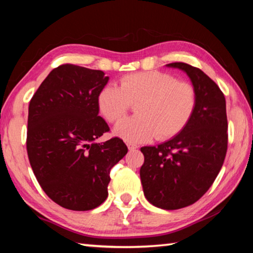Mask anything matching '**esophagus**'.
<instances>
[{
  "label": "esophagus",
  "instance_id": "1",
  "mask_svg": "<svg viewBox=\"0 0 253 253\" xmlns=\"http://www.w3.org/2000/svg\"><path fill=\"white\" fill-rule=\"evenodd\" d=\"M127 147H128V149H129V151H135V149L138 146H137V145L134 144V143H127Z\"/></svg>",
  "mask_w": 253,
  "mask_h": 253
}]
</instances>
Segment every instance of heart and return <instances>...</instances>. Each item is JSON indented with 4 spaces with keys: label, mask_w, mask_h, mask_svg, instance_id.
<instances>
[{
    "label": "heart",
    "mask_w": 253,
    "mask_h": 253,
    "mask_svg": "<svg viewBox=\"0 0 253 253\" xmlns=\"http://www.w3.org/2000/svg\"><path fill=\"white\" fill-rule=\"evenodd\" d=\"M135 107L136 116L124 119L115 132L128 142L172 138L190 122L196 106L193 85L161 71L130 74L121 79V87L106 85L98 105L109 123H118Z\"/></svg>",
    "instance_id": "b5f03b06"
}]
</instances>
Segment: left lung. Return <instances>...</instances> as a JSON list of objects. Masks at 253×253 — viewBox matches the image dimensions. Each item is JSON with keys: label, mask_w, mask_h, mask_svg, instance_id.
Wrapping results in <instances>:
<instances>
[{"label": "left lung", "mask_w": 253, "mask_h": 253, "mask_svg": "<svg viewBox=\"0 0 253 253\" xmlns=\"http://www.w3.org/2000/svg\"><path fill=\"white\" fill-rule=\"evenodd\" d=\"M183 70L196 92V106L184 129L168 142L140 148L145 198L163 210L195 203L207 193L223 165L228 149L225 98L204 72L184 62L166 65Z\"/></svg>", "instance_id": "left-lung-1"}]
</instances>
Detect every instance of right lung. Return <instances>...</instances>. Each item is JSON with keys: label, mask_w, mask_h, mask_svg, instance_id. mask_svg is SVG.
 <instances>
[{"label": "right lung", "mask_w": 253, "mask_h": 253, "mask_svg": "<svg viewBox=\"0 0 253 253\" xmlns=\"http://www.w3.org/2000/svg\"><path fill=\"white\" fill-rule=\"evenodd\" d=\"M109 80L104 71L61 65L50 72L29 105L27 151L42 190L60 207L88 211L108 196L110 169L128 148L98 116V97Z\"/></svg>", "instance_id": "right-lung-1"}]
</instances>
